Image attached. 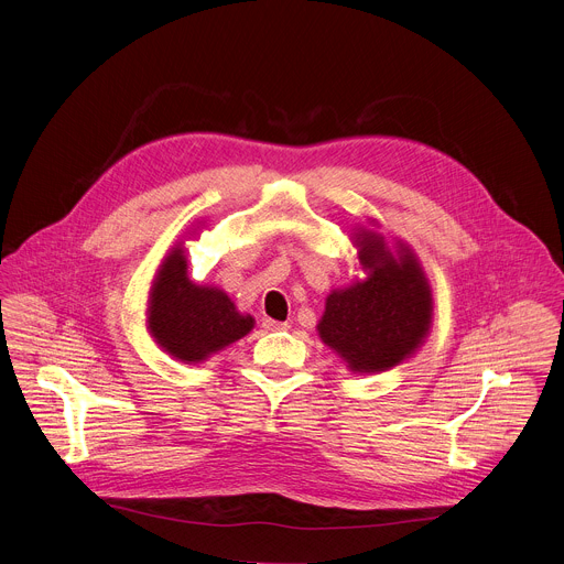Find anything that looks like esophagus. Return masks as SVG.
Wrapping results in <instances>:
<instances>
[{"label": "esophagus", "instance_id": "34e87169", "mask_svg": "<svg viewBox=\"0 0 564 564\" xmlns=\"http://www.w3.org/2000/svg\"><path fill=\"white\" fill-rule=\"evenodd\" d=\"M261 326H263L265 330H288V328H290L288 321H274V318H270V316H265V318L261 321Z\"/></svg>", "mask_w": 564, "mask_h": 564}]
</instances>
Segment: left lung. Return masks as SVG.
<instances>
[{"mask_svg": "<svg viewBox=\"0 0 564 564\" xmlns=\"http://www.w3.org/2000/svg\"><path fill=\"white\" fill-rule=\"evenodd\" d=\"M377 218L355 225V279L333 288L316 333L355 375H379L413 359L433 330V290L404 238L388 243Z\"/></svg>", "mask_w": 564, "mask_h": 564, "instance_id": "obj_1", "label": "left lung"}]
</instances>
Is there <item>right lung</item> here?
Returning a JSON list of instances; mask_svg holds the SVG:
<instances>
[{
    "mask_svg": "<svg viewBox=\"0 0 564 564\" xmlns=\"http://www.w3.org/2000/svg\"><path fill=\"white\" fill-rule=\"evenodd\" d=\"M207 218L185 234L198 238ZM181 238L160 261L144 307V326L153 344L181 364H203L254 330V316L240 312L218 285L194 283L187 274V248Z\"/></svg>",
    "mask_w": 564,
    "mask_h": 564,
    "instance_id": "obj_1",
    "label": "right lung"
}]
</instances>
